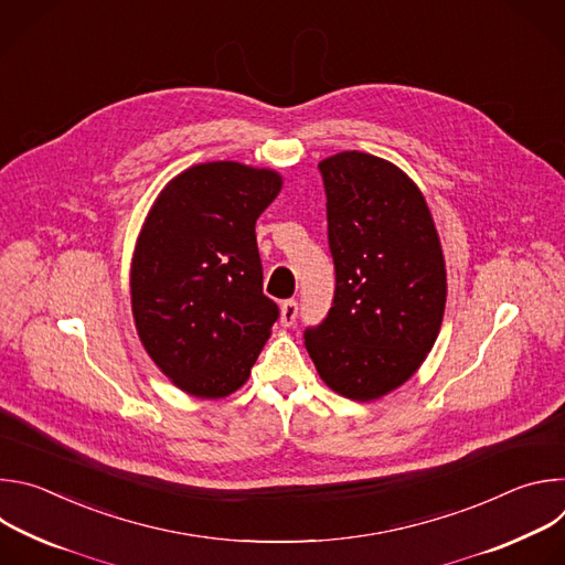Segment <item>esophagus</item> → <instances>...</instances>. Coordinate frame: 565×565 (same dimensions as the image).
<instances>
[{"mask_svg":"<svg viewBox=\"0 0 565 565\" xmlns=\"http://www.w3.org/2000/svg\"><path fill=\"white\" fill-rule=\"evenodd\" d=\"M297 312H299V303L295 299H286L281 303V324L292 327L297 321Z\"/></svg>","mask_w":565,"mask_h":565,"instance_id":"esophagus-1","label":"esophagus"}]
</instances>
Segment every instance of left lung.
Returning <instances> with one entry per match:
<instances>
[{"label":"left lung","instance_id":"8db88e82","mask_svg":"<svg viewBox=\"0 0 565 565\" xmlns=\"http://www.w3.org/2000/svg\"><path fill=\"white\" fill-rule=\"evenodd\" d=\"M317 168L335 292L303 342L321 380L369 402L407 382L431 351L447 299L445 259L425 196L388 160L342 151Z\"/></svg>","mask_w":565,"mask_h":565}]
</instances>
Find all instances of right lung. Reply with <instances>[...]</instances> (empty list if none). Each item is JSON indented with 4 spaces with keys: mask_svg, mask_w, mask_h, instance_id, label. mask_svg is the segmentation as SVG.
Here are the masks:
<instances>
[{
    "mask_svg": "<svg viewBox=\"0 0 565 565\" xmlns=\"http://www.w3.org/2000/svg\"><path fill=\"white\" fill-rule=\"evenodd\" d=\"M281 177L232 160L185 170L156 199L131 264L149 358L179 388L223 397L250 375L279 317L264 295L255 223Z\"/></svg>",
    "mask_w": 565,
    "mask_h": 565,
    "instance_id": "obj_1",
    "label": "right lung"
}]
</instances>
